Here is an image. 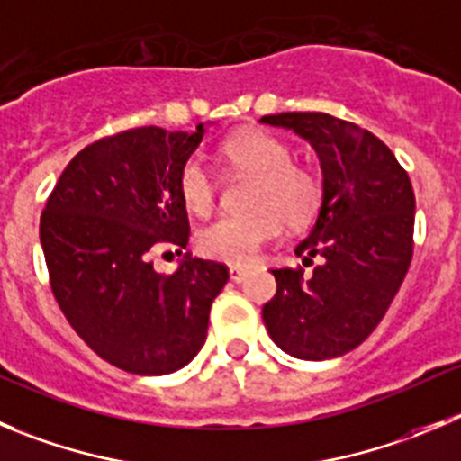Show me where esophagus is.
Masks as SVG:
<instances>
[{"label": "esophagus", "mask_w": 461, "mask_h": 461, "mask_svg": "<svg viewBox=\"0 0 461 461\" xmlns=\"http://www.w3.org/2000/svg\"><path fill=\"white\" fill-rule=\"evenodd\" d=\"M248 275H250V270L245 268V266H230V277H231V282L240 284L245 277H248Z\"/></svg>", "instance_id": "obj_1"}]
</instances>
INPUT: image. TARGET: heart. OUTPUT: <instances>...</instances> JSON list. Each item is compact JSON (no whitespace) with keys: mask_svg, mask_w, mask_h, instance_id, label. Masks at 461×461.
Instances as JSON below:
<instances>
[{"mask_svg":"<svg viewBox=\"0 0 461 461\" xmlns=\"http://www.w3.org/2000/svg\"><path fill=\"white\" fill-rule=\"evenodd\" d=\"M231 167L255 177L248 195V213L221 216L197 234V248L204 257L248 264L279 231V221L300 227L313 218L321 204V182L307 167L291 161V149L279 139L259 129L234 133L222 145ZM184 204L195 213H206L216 202V179L200 158H188L179 172Z\"/></svg>","mask_w":461,"mask_h":461,"instance_id":"obj_1","label":"heart"}]
</instances>
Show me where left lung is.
I'll list each match as a JSON object with an SVG mask.
<instances>
[{
  "label": "left lung",
  "instance_id": "1",
  "mask_svg": "<svg viewBox=\"0 0 461 461\" xmlns=\"http://www.w3.org/2000/svg\"><path fill=\"white\" fill-rule=\"evenodd\" d=\"M259 122L291 129L316 152L322 195L295 255L321 257L313 273L275 268L264 304L270 339L291 357L334 359L380 325L411 261L416 200L398 158L368 129L328 113H277Z\"/></svg>",
  "mask_w": 461,
  "mask_h": 461
}]
</instances>
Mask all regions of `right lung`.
Returning <instances> with one entry per match:
<instances>
[{"mask_svg":"<svg viewBox=\"0 0 461 461\" xmlns=\"http://www.w3.org/2000/svg\"><path fill=\"white\" fill-rule=\"evenodd\" d=\"M204 131L139 127L97 140L68 163L42 211L56 303L90 350L133 375L186 366L230 279L227 266L191 252L172 275L152 266L163 245H188L179 172Z\"/></svg>","mask_w":461,"mask_h":461,"instance_id":"right-lung-1","label":"right lung"}]
</instances>
